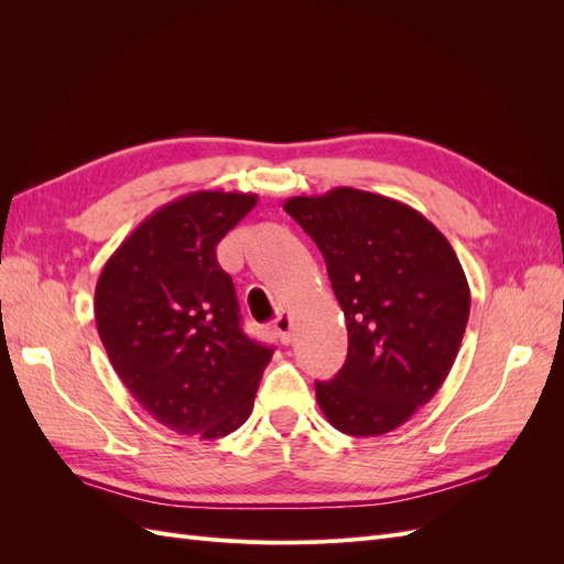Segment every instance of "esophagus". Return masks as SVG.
Instances as JSON below:
<instances>
[{
  "label": "esophagus",
  "instance_id": "obj_1",
  "mask_svg": "<svg viewBox=\"0 0 564 564\" xmlns=\"http://www.w3.org/2000/svg\"><path fill=\"white\" fill-rule=\"evenodd\" d=\"M275 332L284 346H289L294 340V317L289 311H282L275 319Z\"/></svg>",
  "mask_w": 564,
  "mask_h": 564
}]
</instances>
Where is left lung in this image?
<instances>
[{"mask_svg": "<svg viewBox=\"0 0 564 564\" xmlns=\"http://www.w3.org/2000/svg\"><path fill=\"white\" fill-rule=\"evenodd\" d=\"M284 212L319 247L348 327L346 365L315 383L319 409L352 437L400 429L445 383L468 324L452 245L416 209L355 187L289 197Z\"/></svg>", "mask_w": 564, "mask_h": 564, "instance_id": "obj_1", "label": "left lung"}]
</instances>
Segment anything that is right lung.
<instances>
[{
  "label": "right lung",
  "instance_id": "add662e5",
  "mask_svg": "<svg viewBox=\"0 0 564 564\" xmlns=\"http://www.w3.org/2000/svg\"><path fill=\"white\" fill-rule=\"evenodd\" d=\"M253 193L197 191L152 212L100 270L98 336L127 390L169 431L226 437L249 419L272 348L240 327L216 245Z\"/></svg>",
  "mask_w": 564,
  "mask_h": 564
}]
</instances>
